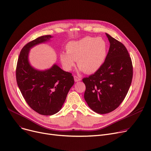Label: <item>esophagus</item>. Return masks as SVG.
Here are the masks:
<instances>
[{
  "label": "esophagus",
  "instance_id": "esophagus-1",
  "mask_svg": "<svg viewBox=\"0 0 151 151\" xmlns=\"http://www.w3.org/2000/svg\"><path fill=\"white\" fill-rule=\"evenodd\" d=\"M74 80H75V82H78V81H81V78L78 77L77 76H74Z\"/></svg>",
  "mask_w": 151,
  "mask_h": 151
}]
</instances>
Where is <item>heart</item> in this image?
<instances>
[{"instance_id": "obj_1", "label": "heart", "mask_w": 151, "mask_h": 151, "mask_svg": "<svg viewBox=\"0 0 151 151\" xmlns=\"http://www.w3.org/2000/svg\"><path fill=\"white\" fill-rule=\"evenodd\" d=\"M67 52L60 54V60L63 68L70 71L75 66L79 70L87 74L97 71L106 59L108 45L105 40L100 37H86L69 42L66 46Z\"/></svg>"}]
</instances>
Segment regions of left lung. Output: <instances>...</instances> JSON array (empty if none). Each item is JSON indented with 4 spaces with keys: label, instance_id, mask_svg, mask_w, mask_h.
I'll return each mask as SVG.
<instances>
[{
    "label": "left lung",
    "instance_id": "obj_1",
    "mask_svg": "<svg viewBox=\"0 0 151 151\" xmlns=\"http://www.w3.org/2000/svg\"><path fill=\"white\" fill-rule=\"evenodd\" d=\"M106 35L110 46L104 64L94 74L83 79L86 103L94 112L101 114L121 105L133 77L132 62L125 46L109 34Z\"/></svg>",
    "mask_w": 151,
    "mask_h": 151
}]
</instances>
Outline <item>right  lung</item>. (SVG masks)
Wrapping results in <instances>:
<instances>
[{"label": "right lung", "mask_w": 151, "mask_h": 151, "mask_svg": "<svg viewBox=\"0 0 151 151\" xmlns=\"http://www.w3.org/2000/svg\"><path fill=\"white\" fill-rule=\"evenodd\" d=\"M52 37L50 35L41 36L24 46L16 70L17 84L24 99L35 111L45 116L59 111L74 84L71 73L63 71L55 63L45 70L35 69L30 65V50L38 44L50 41Z\"/></svg>", "instance_id": "add662e5"}]
</instances>
